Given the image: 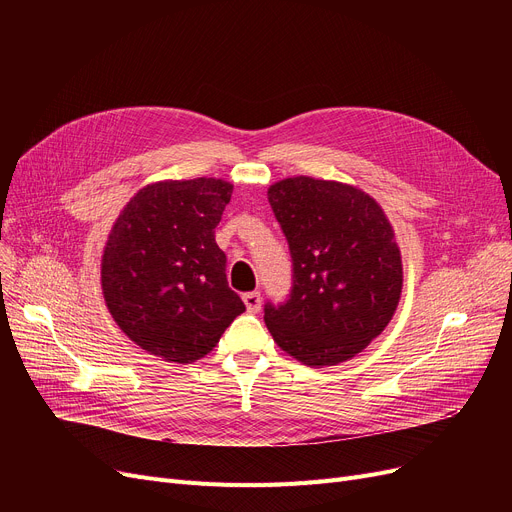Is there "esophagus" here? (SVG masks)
Segmentation results:
<instances>
[{"mask_svg":"<svg viewBox=\"0 0 512 512\" xmlns=\"http://www.w3.org/2000/svg\"><path fill=\"white\" fill-rule=\"evenodd\" d=\"M242 301H245V307L249 313H257L261 309V294L259 292L242 294Z\"/></svg>","mask_w":512,"mask_h":512,"instance_id":"obj_1","label":"esophagus"}]
</instances>
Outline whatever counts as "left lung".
I'll return each mask as SVG.
<instances>
[{"instance_id":"8db88e82","label":"left lung","mask_w":512,"mask_h":512,"mask_svg":"<svg viewBox=\"0 0 512 512\" xmlns=\"http://www.w3.org/2000/svg\"><path fill=\"white\" fill-rule=\"evenodd\" d=\"M292 255L286 303L265 326L292 359L330 367L359 355L398 307L402 257L380 203L361 188L311 176L267 188Z\"/></svg>"}]
</instances>
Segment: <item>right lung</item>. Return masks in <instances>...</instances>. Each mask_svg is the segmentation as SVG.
I'll return each instance as SVG.
<instances>
[{
  "mask_svg": "<svg viewBox=\"0 0 512 512\" xmlns=\"http://www.w3.org/2000/svg\"><path fill=\"white\" fill-rule=\"evenodd\" d=\"M230 197L222 178L161 180L141 188L114 222L101 257L103 299L149 355L193 363L245 311L215 242Z\"/></svg>",
  "mask_w": 512,
  "mask_h": 512,
  "instance_id": "add662e5",
  "label": "right lung"
}]
</instances>
